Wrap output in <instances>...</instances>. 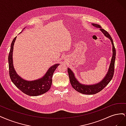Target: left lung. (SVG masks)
<instances>
[{"mask_svg":"<svg viewBox=\"0 0 126 126\" xmlns=\"http://www.w3.org/2000/svg\"><path fill=\"white\" fill-rule=\"evenodd\" d=\"M92 25L95 27L100 28V31L104 33V35L106 37L108 38L110 41H111L112 46V56L107 74H106L105 77L101 81L96 83V84L87 85L80 83L75 77L74 72H72L70 68H68L67 70L68 75H69L70 82L72 88L75 90L78 91V92L85 94H94L100 92L111 80L114 74L115 62L116 59V49L115 48V46H114L113 40L111 36H110L107 32L104 29L101 28V27L99 25L96 24H92Z\"/></svg>","mask_w":126,"mask_h":126,"instance_id":"8db88e82","label":"left lung"}]
</instances>
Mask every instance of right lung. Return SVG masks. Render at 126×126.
Segmentation results:
<instances>
[{
    "label": "right lung",
    "mask_w": 126,
    "mask_h": 126,
    "mask_svg": "<svg viewBox=\"0 0 126 126\" xmlns=\"http://www.w3.org/2000/svg\"><path fill=\"white\" fill-rule=\"evenodd\" d=\"M25 28L22 29V32ZM16 38L17 37H15L11 43L8 56L9 72L11 80L19 89L28 96H37L46 93L50 89L53 74L59 64H55L49 68L45 75L40 79L33 81H27L22 79L17 74L13 66V52Z\"/></svg>",
    "instance_id": "obj_1"
}]
</instances>
